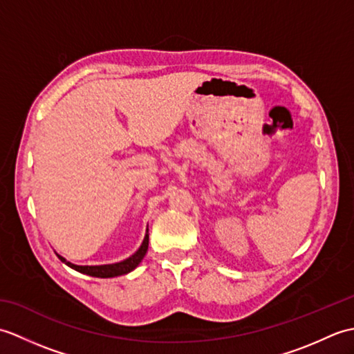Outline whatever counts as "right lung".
<instances>
[{"label":"right lung","instance_id":"right-lung-1","mask_svg":"<svg viewBox=\"0 0 354 354\" xmlns=\"http://www.w3.org/2000/svg\"><path fill=\"white\" fill-rule=\"evenodd\" d=\"M149 248V234L146 232L145 240H142L141 246L138 248V251L132 254L129 259H126L123 261L118 263H112V265H100V266H79V265H73V263L66 261L62 255L57 254V257L61 259V261H64L66 266L73 268L74 270H77L80 274H86L89 277H97V278H112V277H118V275H124L129 274L131 270H133L137 268L141 260L145 259V255L147 252Z\"/></svg>","mask_w":354,"mask_h":354}]
</instances>
